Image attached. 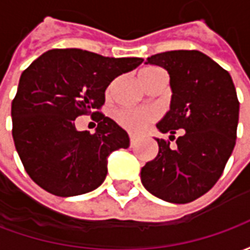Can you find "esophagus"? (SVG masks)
I'll use <instances>...</instances> for the list:
<instances>
[{
    "mask_svg": "<svg viewBox=\"0 0 250 250\" xmlns=\"http://www.w3.org/2000/svg\"><path fill=\"white\" fill-rule=\"evenodd\" d=\"M135 142H136V136L130 135V145H131V146H134V145H135Z\"/></svg>",
    "mask_w": 250,
    "mask_h": 250,
    "instance_id": "esophagus-1",
    "label": "esophagus"
}]
</instances>
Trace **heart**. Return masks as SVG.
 Here are the masks:
<instances>
[{"mask_svg": "<svg viewBox=\"0 0 250 250\" xmlns=\"http://www.w3.org/2000/svg\"><path fill=\"white\" fill-rule=\"evenodd\" d=\"M157 66H147L139 72L142 84L148 82L151 77L161 73ZM158 118V111L155 108H122L115 112V120L123 128L131 132H141L146 130L154 120Z\"/></svg>", "mask_w": 250, "mask_h": 250, "instance_id": "obj_1", "label": "heart"}]
</instances>
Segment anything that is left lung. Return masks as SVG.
Returning a JSON list of instances; mask_svg holds the SVG:
<instances>
[{
  "label": "left lung",
  "instance_id": "1",
  "mask_svg": "<svg viewBox=\"0 0 250 250\" xmlns=\"http://www.w3.org/2000/svg\"><path fill=\"white\" fill-rule=\"evenodd\" d=\"M170 76V109L157 123L158 155L141 171L152 195L171 204H188L208 193L220 179L236 145L240 103L229 72L199 51H170L147 57Z\"/></svg>",
  "mask_w": 250,
  "mask_h": 250
}]
</instances>
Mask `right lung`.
<instances>
[{
  "label": "right lung",
  "mask_w": 250,
  "mask_h": 250,
  "mask_svg": "<svg viewBox=\"0 0 250 250\" xmlns=\"http://www.w3.org/2000/svg\"><path fill=\"white\" fill-rule=\"evenodd\" d=\"M142 62L76 48L52 49L22 72L12 103V134L26 173L40 188L73 197L103 184L109 154L127 148L130 138L96 109L109 83ZM88 113L98 122L93 136L74 127L77 116Z\"/></svg>",
  "instance_id": "right-lung-1"
}]
</instances>
